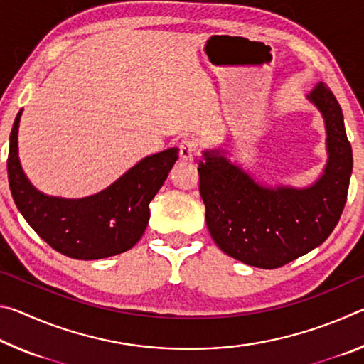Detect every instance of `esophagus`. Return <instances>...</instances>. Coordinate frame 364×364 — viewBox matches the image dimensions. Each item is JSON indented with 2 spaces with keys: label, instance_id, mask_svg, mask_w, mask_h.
Listing matches in <instances>:
<instances>
[{
  "label": "esophagus",
  "instance_id": "1",
  "mask_svg": "<svg viewBox=\"0 0 364 364\" xmlns=\"http://www.w3.org/2000/svg\"><path fill=\"white\" fill-rule=\"evenodd\" d=\"M197 152V146L193 139L184 138L180 143V157L183 160H193Z\"/></svg>",
  "mask_w": 364,
  "mask_h": 364
}]
</instances>
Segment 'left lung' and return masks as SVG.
<instances>
[{
	"label": "left lung",
	"mask_w": 364,
	"mask_h": 364,
	"mask_svg": "<svg viewBox=\"0 0 364 364\" xmlns=\"http://www.w3.org/2000/svg\"><path fill=\"white\" fill-rule=\"evenodd\" d=\"M321 114L328 160L304 188L263 184L228 157L202 151L199 191L215 244L236 260L273 269L321 245L341 218L353 170L342 109L323 82L306 96Z\"/></svg>",
	"instance_id": "left-lung-1"
}]
</instances>
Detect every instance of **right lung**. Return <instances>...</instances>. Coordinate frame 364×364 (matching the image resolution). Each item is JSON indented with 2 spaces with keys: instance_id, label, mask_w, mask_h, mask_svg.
<instances>
[{
  "instance_id": "right-lung-1",
  "label": "right lung",
  "mask_w": 364,
  "mask_h": 364,
  "mask_svg": "<svg viewBox=\"0 0 364 364\" xmlns=\"http://www.w3.org/2000/svg\"><path fill=\"white\" fill-rule=\"evenodd\" d=\"M22 109L9 136L8 178L12 199L32 230L54 250L77 260H97L127 252L149 221V204L178 159V147L141 159L119 180L93 196L67 199L36 189L19 159Z\"/></svg>"
}]
</instances>
